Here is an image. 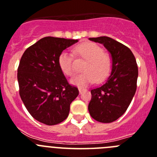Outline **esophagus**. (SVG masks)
<instances>
[{"label":"esophagus","mask_w":157,"mask_h":157,"mask_svg":"<svg viewBox=\"0 0 157 157\" xmlns=\"http://www.w3.org/2000/svg\"><path fill=\"white\" fill-rule=\"evenodd\" d=\"M84 89H83V88H79V93H80V94L82 93V92H84Z\"/></svg>","instance_id":"34e87169"}]
</instances>
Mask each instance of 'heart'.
I'll return each instance as SVG.
<instances>
[{
    "instance_id": "b5f03b06",
    "label": "heart",
    "mask_w": 157,
    "mask_h": 157,
    "mask_svg": "<svg viewBox=\"0 0 157 157\" xmlns=\"http://www.w3.org/2000/svg\"><path fill=\"white\" fill-rule=\"evenodd\" d=\"M74 52L87 61L83 66L84 73L77 75L70 80L71 84L78 87H87L96 79L100 82L107 78L112 69L111 56L103 52L101 46L94 43H84L79 45ZM60 69L67 76H73L76 72L74 58L72 53L63 51L58 57Z\"/></svg>"
}]
</instances>
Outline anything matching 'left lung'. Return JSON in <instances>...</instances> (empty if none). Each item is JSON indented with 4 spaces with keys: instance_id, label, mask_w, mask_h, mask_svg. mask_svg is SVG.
<instances>
[{
    "instance_id": "8db88e82",
    "label": "left lung",
    "mask_w": 157,
    "mask_h": 157,
    "mask_svg": "<svg viewBox=\"0 0 157 157\" xmlns=\"http://www.w3.org/2000/svg\"><path fill=\"white\" fill-rule=\"evenodd\" d=\"M89 40L103 44L112 58L111 74L101 86L91 90L88 104L94 119L110 123L122 116L131 103L137 89L138 68L131 50L118 41L107 36Z\"/></svg>"
}]
</instances>
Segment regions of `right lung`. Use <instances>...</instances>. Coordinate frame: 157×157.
<instances>
[{
	"instance_id": "add662e5",
	"label": "right lung",
	"mask_w": 157,
	"mask_h": 157,
	"mask_svg": "<svg viewBox=\"0 0 157 157\" xmlns=\"http://www.w3.org/2000/svg\"><path fill=\"white\" fill-rule=\"evenodd\" d=\"M77 39L45 37L25 50L18 67L20 95L28 112L43 124L57 125L69 115L77 88L68 83L58 64L60 54Z\"/></svg>"
}]
</instances>
